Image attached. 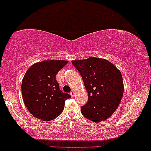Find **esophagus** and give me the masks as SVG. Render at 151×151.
<instances>
[{"label":"esophagus","instance_id":"34e87169","mask_svg":"<svg viewBox=\"0 0 151 151\" xmlns=\"http://www.w3.org/2000/svg\"><path fill=\"white\" fill-rule=\"evenodd\" d=\"M70 95H71V97H74V96H75V92L71 91V92H70Z\"/></svg>","mask_w":151,"mask_h":151}]
</instances>
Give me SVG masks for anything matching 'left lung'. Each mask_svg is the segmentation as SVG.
I'll return each mask as SVG.
<instances>
[{
	"label": "left lung",
	"instance_id": "8db88e82",
	"mask_svg": "<svg viewBox=\"0 0 151 151\" xmlns=\"http://www.w3.org/2000/svg\"><path fill=\"white\" fill-rule=\"evenodd\" d=\"M82 76L88 100L81 106L82 114L98 123L111 117L118 107L124 93L121 72L110 62L91 57L71 61Z\"/></svg>",
	"mask_w": 151,
	"mask_h": 151
}]
</instances>
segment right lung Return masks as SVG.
I'll use <instances>...</instances> for the list:
<instances>
[{"label":"right lung","instance_id":"obj_1","mask_svg":"<svg viewBox=\"0 0 151 151\" xmlns=\"http://www.w3.org/2000/svg\"><path fill=\"white\" fill-rule=\"evenodd\" d=\"M68 63L65 60H47L29 68L22 81L24 104L33 116L44 121L56 118L65 102L71 96L60 91L56 75Z\"/></svg>","mask_w":151,"mask_h":151}]
</instances>
